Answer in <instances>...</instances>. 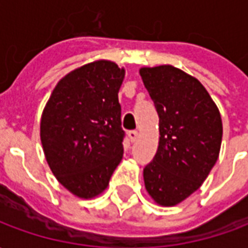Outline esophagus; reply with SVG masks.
Returning a JSON list of instances; mask_svg holds the SVG:
<instances>
[{
  "label": "esophagus",
  "mask_w": 248,
  "mask_h": 248,
  "mask_svg": "<svg viewBox=\"0 0 248 248\" xmlns=\"http://www.w3.org/2000/svg\"><path fill=\"white\" fill-rule=\"evenodd\" d=\"M138 131L137 130H131V131H129V138L131 142H135L137 140V138H138Z\"/></svg>",
  "instance_id": "34e87169"
}]
</instances>
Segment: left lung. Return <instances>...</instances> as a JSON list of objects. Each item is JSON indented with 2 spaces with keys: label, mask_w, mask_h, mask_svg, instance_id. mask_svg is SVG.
Returning a JSON list of instances; mask_svg holds the SVG:
<instances>
[{
  "label": "left lung",
  "mask_w": 248,
  "mask_h": 248,
  "mask_svg": "<svg viewBox=\"0 0 248 248\" xmlns=\"http://www.w3.org/2000/svg\"><path fill=\"white\" fill-rule=\"evenodd\" d=\"M159 117V145L143 169L146 191L165 207L202 186L218 161L223 126L218 106L195 77L171 65L140 67Z\"/></svg>",
  "instance_id": "left-lung-1"
}]
</instances>
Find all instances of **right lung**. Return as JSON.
Instances as JSON below:
<instances>
[{"label":"right lung","mask_w":248,"mask_h":248,"mask_svg":"<svg viewBox=\"0 0 248 248\" xmlns=\"http://www.w3.org/2000/svg\"><path fill=\"white\" fill-rule=\"evenodd\" d=\"M124 69L98 60L66 74L42 111L40 135L47 165L66 190L98 197L124 155L119 87Z\"/></svg>","instance_id":"1"}]
</instances>
